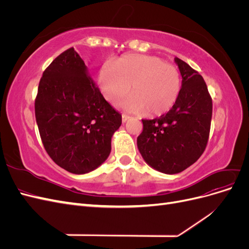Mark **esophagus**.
<instances>
[{"label": "esophagus", "mask_w": 249, "mask_h": 249, "mask_svg": "<svg viewBox=\"0 0 249 249\" xmlns=\"http://www.w3.org/2000/svg\"><path fill=\"white\" fill-rule=\"evenodd\" d=\"M129 119H130V117L127 116V115H125V114H123V115H122V122H123V124H125Z\"/></svg>", "instance_id": "obj_1"}]
</instances>
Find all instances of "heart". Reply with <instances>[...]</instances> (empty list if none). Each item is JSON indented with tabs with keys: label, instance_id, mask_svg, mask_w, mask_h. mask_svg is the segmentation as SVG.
<instances>
[{
	"label": "heart",
	"instance_id": "heart-1",
	"mask_svg": "<svg viewBox=\"0 0 249 249\" xmlns=\"http://www.w3.org/2000/svg\"><path fill=\"white\" fill-rule=\"evenodd\" d=\"M101 92L114 104L131 91L119 107L146 116H159L175 106L180 92V74L176 66L150 55L131 54L112 64L106 62L99 73Z\"/></svg>",
	"mask_w": 249,
	"mask_h": 249
}]
</instances>
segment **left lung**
<instances>
[{"label": "left lung", "instance_id": "8db88e82", "mask_svg": "<svg viewBox=\"0 0 249 249\" xmlns=\"http://www.w3.org/2000/svg\"><path fill=\"white\" fill-rule=\"evenodd\" d=\"M182 76L178 99L166 114L142 119L139 152L150 167L176 175L198 160L209 139L212 100L205 81L183 60L175 58Z\"/></svg>", "mask_w": 249, "mask_h": 249}]
</instances>
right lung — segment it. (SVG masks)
<instances>
[{"mask_svg":"<svg viewBox=\"0 0 249 249\" xmlns=\"http://www.w3.org/2000/svg\"><path fill=\"white\" fill-rule=\"evenodd\" d=\"M35 116L47 153L60 167L85 175L108 159L122 115L104 99L73 48L44 71L35 100Z\"/></svg>","mask_w":249,"mask_h":249,"instance_id":"right-lung-1","label":"right lung"}]
</instances>
